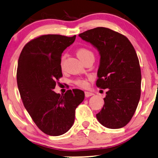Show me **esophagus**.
<instances>
[{"label":"esophagus","instance_id":"obj_1","mask_svg":"<svg viewBox=\"0 0 158 158\" xmlns=\"http://www.w3.org/2000/svg\"><path fill=\"white\" fill-rule=\"evenodd\" d=\"M84 94H85V96H86V97H89V96L94 95L93 93L88 92V91H85V93H84Z\"/></svg>","mask_w":158,"mask_h":158}]
</instances>
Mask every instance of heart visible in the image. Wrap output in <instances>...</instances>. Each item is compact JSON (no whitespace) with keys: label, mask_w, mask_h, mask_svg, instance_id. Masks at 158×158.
<instances>
[{"label":"heart","mask_w":158,"mask_h":158,"mask_svg":"<svg viewBox=\"0 0 158 158\" xmlns=\"http://www.w3.org/2000/svg\"><path fill=\"white\" fill-rule=\"evenodd\" d=\"M77 55L78 56L79 59L81 62H83L86 60V59L89 58V56H94V54L90 49L85 48H79L77 51ZM64 56H62L60 61V66L61 67H63V64H64ZM74 84L79 87H82V88H85L88 86V82L86 80L83 79H76L74 81Z\"/></svg>","instance_id":"b5f03b06"}]
</instances>
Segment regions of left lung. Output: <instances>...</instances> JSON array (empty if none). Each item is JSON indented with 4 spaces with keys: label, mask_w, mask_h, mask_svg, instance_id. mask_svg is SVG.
Here are the masks:
<instances>
[{
    "label": "left lung",
    "mask_w": 158,
    "mask_h": 158,
    "mask_svg": "<svg viewBox=\"0 0 158 158\" xmlns=\"http://www.w3.org/2000/svg\"><path fill=\"white\" fill-rule=\"evenodd\" d=\"M79 36L99 52L96 84L109 89L97 120L108 128H123L133 116L140 98L141 71L135 49L126 36L109 28L96 27Z\"/></svg>",
    "instance_id": "8db88e82"
}]
</instances>
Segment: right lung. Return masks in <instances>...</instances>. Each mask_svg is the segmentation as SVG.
<instances>
[{
  "label": "right lung",
  "mask_w": 158,
  "mask_h": 158,
  "mask_svg": "<svg viewBox=\"0 0 158 158\" xmlns=\"http://www.w3.org/2000/svg\"><path fill=\"white\" fill-rule=\"evenodd\" d=\"M75 39L76 35H41L25 44L18 59L17 83L23 105L36 126L49 135H61L71 128L75 110L84 98L80 89L62 95L53 91L62 77V54Z\"/></svg>",
  "instance_id": "right-lung-1"
}]
</instances>
